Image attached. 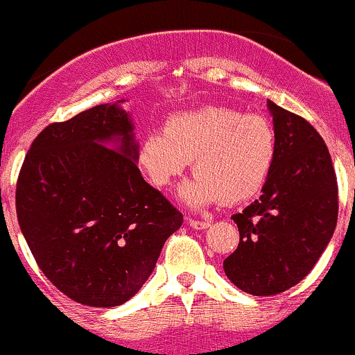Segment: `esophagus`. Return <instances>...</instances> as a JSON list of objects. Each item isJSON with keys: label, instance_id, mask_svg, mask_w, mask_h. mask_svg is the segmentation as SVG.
I'll return each mask as SVG.
<instances>
[{"label": "esophagus", "instance_id": "esophagus-1", "mask_svg": "<svg viewBox=\"0 0 355 355\" xmlns=\"http://www.w3.org/2000/svg\"><path fill=\"white\" fill-rule=\"evenodd\" d=\"M188 224L193 227V230H207V227L210 226V223H207V220H196V219H189Z\"/></svg>", "mask_w": 355, "mask_h": 355}]
</instances>
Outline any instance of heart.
Wrapping results in <instances>:
<instances>
[{
    "mask_svg": "<svg viewBox=\"0 0 355 355\" xmlns=\"http://www.w3.org/2000/svg\"><path fill=\"white\" fill-rule=\"evenodd\" d=\"M278 155V139L264 115L226 105L176 112L164 131L146 132L136 162L157 188H167L193 160L196 176L179 189L193 209L223 200L227 205L255 198L264 189Z\"/></svg>",
    "mask_w": 355,
    "mask_h": 355,
    "instance_id": "1",
    "label": "heart"
}]
</instances>
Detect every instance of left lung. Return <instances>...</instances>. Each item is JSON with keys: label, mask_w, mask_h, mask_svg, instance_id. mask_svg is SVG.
<instances>
[{"label": "left lung", "mask_w": 355, "mask_h": 355, "mask_svg": "<svg viewBox=\"0 0 355 355\" xmlns=\"http://www.w3.org/2000/svg\"><path fill=\"white\" fill-rule=\"evenodd\" d=\"M278 139L275 169L259 200L231 219L238 248L224 261L234 286L276 295L311 272L333 236L338 186L328 146L305 119L268 100Z\"/></svg>", "instance_id": "left-lung-1"}]
</instances>
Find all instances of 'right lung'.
<instances>
[{
    "instance_id": "add662e5",
    "label": "right lung",
    "mask_w": 355,
    "mask_h": 355,
    "mask_svg": "<svg viewBox=\"0 0 355 355\" xmlns=\"http://www.w3.org/2000/svg\"><path fill=\"white\" fill-rule=\"evenodd\" d=\"M125 100L37 135L17 181V217L48 279L91 307L139 292L182 214L141 176Z\"/></svg>"
}]
</instances>
